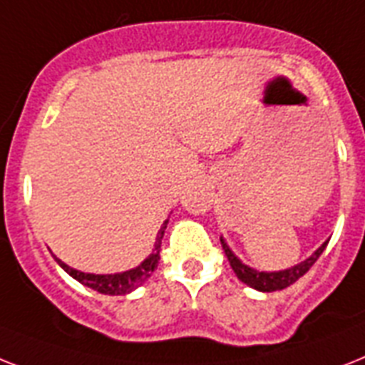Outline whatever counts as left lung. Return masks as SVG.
I'll list each match as a JSON object with an SVG mask.
<instances>
[{
	"label": "left lung",
	"mask_w": 365,
	"mask_h": 365,
	"mask_svg": "<svg viewBox=\"0 0 365 365\" xmlns=\"http://www.w3.org/2000/svg\"><path fill=\"white\" fill-rule=\"evenodd\" d=\"M221 245H223L225 255H227V259L230 262V268L234 269V274L238 277L242 283H245L247 287L255 290H260V292H275V290H283L287 287H290L292 283L300 279L302 275L307 274L309 268L317 262V259L321 257L322 251L327 250L328 245V240L324 244L315 251V253L307 257L306 260H302L298 264L290 266L287 269H279V272H260V269H255L251 266L244 264L242 260L234 255V251L230 250L229 244L225 242V238L221 236Z\"/></svg>",
	"instance_id": "8db88e82"
}]
</instances>
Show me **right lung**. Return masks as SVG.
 Returning a JSON list of instances; mask_svg holds the SVG:
<instances>
[{
  "label": "right lung",
  "instance_id": "add662e5",
  "mask_svg": "<svg viewBox=\"0 0 365 365\" xmlns=\"http://www.w3.org/2000/svg\"><path fill=\"white\" fill-rule=\"evenodd\" d=\"M167 225L168 219L161 225V229L157 232L152 253L148 255L140 264L135 266V268L131 269H125V272H118V274H88V272H80V269L76 268H71L69 264H65L63 260L58 259L56 255H52V257H54L56 262H58L73 279H76L84 287H90V289L97 290L101 294H129V292H133V290L138 289L140 285H144L148 281V277H152V274L155 272L157 264H159V259H161V257H159V251H161V240L163 234H165V229H167Z\"/></svg>",
  "mask_w": 365,
  "mask_h": 365
}]
</instances>
